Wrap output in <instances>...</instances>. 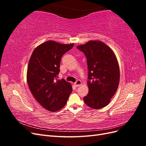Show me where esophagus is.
<instances>
[{"label":"esophagus","mask_w":146,"mask_h":146,"mask_svg":"<svg viewBox=\"0 0 146 146\" xmlns=\"http://www.w3.org/2000/svg\"><path fill=\"white\" fill-rule=\"evenodd\" d=\"M81 84H82V82L80 80H78L76 81V83H74V85L76 86H80L81 85Z\"/></svg>","instance_id":"esophagus-1"}]
</instances>
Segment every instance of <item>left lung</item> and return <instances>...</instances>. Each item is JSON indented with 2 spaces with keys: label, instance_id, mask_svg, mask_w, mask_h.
Listing matches in <instances>:
<instances>
[{
  "label": "left lung",
  "instance_id": "left-lung-1",
  "mask_svg": "<svg viewBox=\"0 0 146 146\" xmlns=\"http://www.w3.org/2000/svg\"><path fill=\"white\" fill-rule=\"evenodd\" d=\"M77 48L87 59L89 92L84 102L93 109L104 108L119 86L120 71L116 57L111 48L100 41H90Z\"/></svg>",
  "mask_w": 146,
  "mask_h": 146
}]
</instances>
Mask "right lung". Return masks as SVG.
Returning <instances> with one entry per match:
<instances>
[{
    "label": "right lung",
    "instance_id": "add662e5",
    "mask_svg": "<svg viewBox=\"0 0 146 146\" xmlns=\"http://www.w3.org/2000/svg\"><path fill=\"white\" fill-rule=\"evenodd\" d=\"M74 44L48 41L37 46L31 55L27 72L28 85L35 99L48 111L61 110L72 92L70 83L57 78L61 56Z\"/></svg>",
    "mask_w": 146,
    "mask_h": 146
}]
</instances>
